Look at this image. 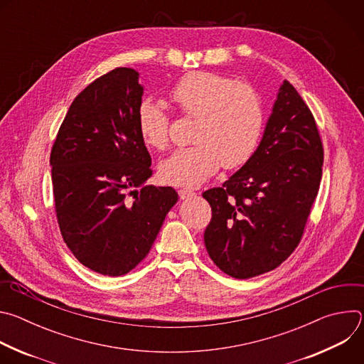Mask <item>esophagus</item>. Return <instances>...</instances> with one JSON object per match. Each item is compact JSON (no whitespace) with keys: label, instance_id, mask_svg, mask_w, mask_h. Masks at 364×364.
<instances>
[{"label":"esophagus","instance_id":"obj_1","mask_svg":"<svg viewBox=\"0 0 364 364\" xmlns=\"http://www.w3.org/2000/svg\"><path fill=\"white\" fill-rule=\"evenodd\" d=\"M196 193L194 191H191V190H178V196H180V198L181 200H184V198H190V197H193Z\"/></svg>","mask_w":364,"mask_h":364}]
</instances>
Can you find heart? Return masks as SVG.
Returning <instances> with one entry per match:
<instances>
[{
    "label": "heart",
    "instance_id": "obj_1",
    "mask_svg": "<svg viewBox=\"0 0 364 364\" xmlns=\"http://www.w3.org/2000/svg\"><path fill=\"white\" fill-rule=\"evenodd\" d=\"M177 109L197 118L193 146L173 152L160 166L161 178L178 187H197L226 168L243 166L256 149L264 129L262 100L247 85L212 73L194 72L181 77L170 93ZM144 142L164 149L170 119L152 100H144L136 112Z\"/></svg>",
    "mask_w": 364,
    "mask_h": 364
}]
</instances>
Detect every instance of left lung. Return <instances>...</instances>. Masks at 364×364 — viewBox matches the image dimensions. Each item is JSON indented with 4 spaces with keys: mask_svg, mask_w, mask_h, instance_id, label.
<instances>
[{
    "mask_svg": "<svg viewBox=\"0 0 364 364\" xmlns=\"http://www.w3.org/2000/svg\"><path fill=\"white\" fill-rule=\"evenodd\" d=\"M316 119L284 80L252 157L203 197L212 207L204 245L228 275L247 279L278 268L298 246L323 174Z\"/></svg>",
    "mask_w": 364,
    "mask_h": 364,
    "instance_id": "obj_1",
    "label": "left lung"
}]
</instances>
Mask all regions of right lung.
<instances>
[{
    "label": "right lung",
    "instance_id": "right-lung-1",
    "mask_svg": "<svg viewBox=\"0 0 364 364\" xmlns=\"http://www.w3.org/2000/svg\"><path fill=\"white\" fill-rule=\"evenodd\" d=\"M138 79L136 70L118 68L85 87L50 154L63 240L82 265L108 277L142 261L178 200L173 187L145 184L152 170L136 124Z\"/></svg>",
    "mask_w": 364,
    "mask_h": 364
}]
</instances>
